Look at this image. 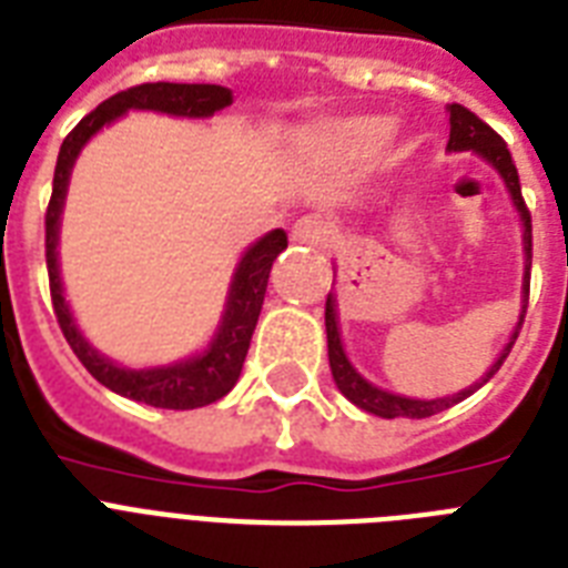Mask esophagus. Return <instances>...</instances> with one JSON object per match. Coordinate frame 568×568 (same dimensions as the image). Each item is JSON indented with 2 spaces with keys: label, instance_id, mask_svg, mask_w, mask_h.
Returning <instances> with one entry per match:
<instances>
[{
  "label": "esophagus",
  "instance_id": "1",
  "mask_svg": "<svg viewBox=\"0 0 568 568\" xmlns=\"http://www.w3.org/2000/svg\"><path fill=\"white\" fill-rule=\"evenodd\" d=\"M329 236V224L321 215H303L292 224V239L297 244H321Z\"/></svg>",
  "mask_w": 568,
  "mask_h": 568
}]
</instances>
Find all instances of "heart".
Instances as JSON below:
<instances>
[{
  "instance_id": "heart-1",
  "label": "heart",
  "mask_w": 568,
  "mask_h": 568,
  "mask_svg": "<svg viewBox=\"0 0 568 568\" xmlns=\"http://www.w3.org/2000/svg\"><path fill=\"white\" fill-rule=\"evenodd\" d=\"M394 136V122L379 113L329 119L303 136V145L329 163H356L364 156L379 154Z\"/></svg>"
}]
</instances>
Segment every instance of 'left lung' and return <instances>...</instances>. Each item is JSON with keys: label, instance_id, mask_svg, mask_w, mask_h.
<instances>
[{"label": "left lung", "instance_id": "1", "mask_svg": "<svg viewBox=\"0 0 568 568\" xmlns=\"http://www.w3.org/2000/svg\"><path fill=\"white\" fill-rule=\"evenodd\" d=\"M449 151H476L478 156H484L487 163L501 174L505 186H508L510 197H514V206L519 210V219H523V244H525V276H523V312H519V324H516L514 335H510L508 347L501 349V356L496 358L490 371L484 373L476 385H469L460 394L444 396V399H408V396L388 394V390L376 388L371 382L364 379L362 373L349 364L347 353H344V344H341L338 335V317H335V297L332 292L326 294V347H329V367H332V379L338 385V390L347 396L349 403L358 405L362 412H371L376 417L394 419V417H408V419H423L432 417L437 412H446L452 405H458L460 399H467L469 394H476L484 382H490L496 376V371L501 367V362L508 358L510 347H514L516 335L523 329L525 321V308H528V288H531V212L523 201V186H519V172H516L514 156H510L508 145L501 140L499 133L493 131L490 124L481 122V119L467 110L464 104H449Z\"/></svg>", "mask_w": 568, "mask_h": 568}]
</instances>
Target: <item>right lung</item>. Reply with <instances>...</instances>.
<instances>
[{"label": "right lung", "mask_w": 568, "mask_h": 568, "mask_svg": "<svg viewBox=\"0 0 568 568\" xmlns=\"http://www.w3.org/2000/svg\"><path fill=\"white\" fill-rule=\"evenodd\" d=\"M233 104V92L219 84H169V81H156V84H140L131 90H122L101 101L99 108L87 113L81 122L69 131V136L60 145L58 165H54L52 180V197H49V210H45V268H49V288H52V306L58 317L60 332L69 341V347L84 364L87 371L104 385V388L116 390V394L136 399V403L154 405V408H174V412H189V408H201L224 394L239 382L244 356L251 347V335L260 321L262 300L268 288L271 265L280 253L285 251L288 236L285 230H271L268 236L251 244L247 253L239 262L233 283H230L227 308L221 315V326L210 347L201 356H192L186 362L165 364V367H149V371H128L119 367L110 358H104L99 349H92L81 329L75 326V317L69 312L67 300H63V285H60L58 271V230H60V212H63V197H67L69 172L75 165V156L81 154L87 142L104 128V124L116 122L128 110H156V113H169V116H189V119H206L219 110Z\"/></svg>", "instance_id": "right-lung-1"}]
</instances>
